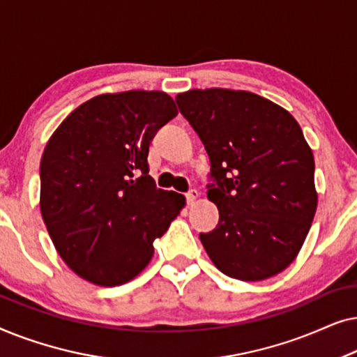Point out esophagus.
I'll return each mask as SVG.
<instances>
[{"label":"esophagus","mask_w":357,"mask_h":357,"mask_svg":"<svg viewBox=\"0 0 357 357\" xmlns=\"http://www.w3.org/2000/svg\"><path fill=\"white\" fill-rule=\"evenodd\" d=\"M185 197H187L188 204H195V203H197V199L199 198V193L197 192V190H190V192L185 195Z\"/></svg>","instance_id":"esophagus-1"}]
</instances>
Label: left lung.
Instances as JSON below:
<instances>
[{"label":"left lung","mask_w":357,"mask_h":357,"mask_svg":"<svg viewBox=\"0 0 357 357\" xmlns=\"http://www.w3.org/2000/svg\"><path fill=\"white\" fill-rule=\"evenodd\" d=\"M180 114L211 162L208 199L219 222L199 234L224 275L261 281L296 260L317 211L310 146L289 112L248 91L192 89L177 96Z\"/></svg>","instance_id":"8db88e82"}]
</instances>
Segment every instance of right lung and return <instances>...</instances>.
<instances>
[{"label":"right lung","mask_w":357,"mask_h":357,"mask_svg":"<svg viewBox=\"0 0 357 357\" xmlns=\"http://www.w3.org/2000/svg\"><path fill=\"white\" fill-rule=\"evenodd\" d=\"M177 115L162 91L100 94L71 112L40 160V211L63 261L92 284H125L185 206L155 188L149 144Z\"/></svg>","instance_id":"1"}]
</instances>
